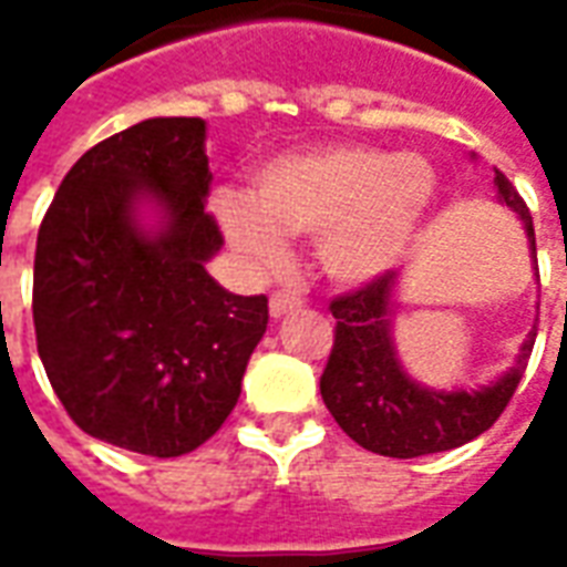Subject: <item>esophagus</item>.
Returning a JSON list of instances; mask_svg holds the SVG:
<instances>
[{
    "label": "esophagus",
    "instance_id": "esophagus-1",
    "mask_svg": "<svg viewBox=\"0 0 567 567\" xmlns=\"http://www.w3.org/2000/svg\"><path fill=\"white\" fill-rule=\"evenodd\" d=\"M307 303L300 295H291V291H276L270 297V316L272 319H279V316H288V312H295Z\"/></svg>",
    "mask_w": 567,
    "mask_h": 567
}]
</instances>
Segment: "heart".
I'll return each instance as SVG.
<instances>
[{"mask_svg":"<svg viewBox=\"0 0 567 567\" xmlns=\"http://www.w3.org/2000/svg\"><path fill=\"white\" fill-rule=\"evenodd\" d=\"M437 178L419 154L368 145L291 151L264 163L246 199L218 194L230 246L260 272L285 267L282 239H312L337 282L364 285L404 264L422 239Z\"/></svg>","mask_w":567,"mask_h":567,"instance_id":"1","label":"heart"}]
</instances>
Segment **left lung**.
<instances>
[{
  "instance_id": "left-lung-1",
  "label": "left lung",
  "mask_w": 567,
  "mask_h": 567,
  "mask_svg": "<svg viewBox=\"0 0 567 567\" xmlns=\"http://www.w3.org/2000/svg\"><path fill=\"white\" fill-rule=\"evenodd\" d=\"M495 187L498 203L519 212L532 255H537L535 224L525 199L501 169H495ZM394 285L398 279L389 270L380 279H370L355 291L331 300L337 328L331 355L321 373V398L337 425L370 452L389 458H416L455 450L498 422L528 368L537 331L528 333L516 368L504 373L495 385L480 392H431L410 380L394 355L389 337Z\"/></svg>"
}]
</instances>
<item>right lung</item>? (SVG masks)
I'll list each match as a JSON object with an SVG mask.
<instances>
[{
    "instance_id": "right-lung-1",
    "label": "right lung",
    "mask_w": 567,
    "mask_h": 567,
    "mask_svg": "<svg viewBox=\"0 0 567 567\" xmlns=\"http://www.w3.org/2000/svg\"><path fill=\"white\" fill-rule=\"evenodd\" d=\"M203 117H151L84 151L44 212L32 324L44 373L91 437L154 458L197 450L239 401L267 297L224 291ZM164 227L145 235L135 206Z\"/></svg>"
}]
</instances>
